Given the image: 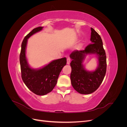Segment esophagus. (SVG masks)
Listing matches in <instances>:
<instances>
[{"instance_id":"1","label":"esophagus","mask_w":127,"mask_h":127,"mask_svg":"<svg viewBox=\"0 0 127 127\" xmlns=\"http://www.w3.org/2000/svg\"><path fill=\"white\" fill-rule=\"evenodd\" d=\"M70 59L69 57H68L67 59V64H70Z\"/></svg>"}]
</instances>
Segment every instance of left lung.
Masks as SVG:
<instances>
[{
	"instance_id": "8db88e82",
	"label": "left lung",
	"mask_w": 127,
	"mask_h": 127,
	"mask_svg": "<svg viewBox=\"0 0 127 127\" xmlns=\"http://www.w3.org/2000/svg\"><path fill=\"white\" fill-rule=\"evenodd\" d=\"M91 44L83 50H75L70 55L71 72V83L74 89L82 94L93 93L100 86L106 71V57L101 36L91 28ZM95 54L98 56L99 65L94 72L85 69L82 62L86 56Z\"/></svg>"
}]
</instances>
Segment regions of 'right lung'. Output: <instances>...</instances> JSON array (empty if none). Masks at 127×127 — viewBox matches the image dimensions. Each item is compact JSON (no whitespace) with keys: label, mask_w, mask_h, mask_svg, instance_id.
Returning a JSON list of instances; mask_svg holds the SVG:
<instances>
[{"label":"right lung","mask_w":127,"mask_h":127,"mask_svg":"<svg viewBox=\"0 0 127 127\" xmlns=\"http://www.w3.org/2000/svg\"><path fill=\"white\" fill-rule=\"evenodd\" d=\"M43 27L34 29L23 41L20 55L21 76L25 85L33 93L37 95H44L51 92L57 83L59 75L66 64V58L55 60L43 68L34 69L28 64L26 57V48L29 38L40 31Z\"/></svg>","instance_id":"obj_1"}]
</instances>
